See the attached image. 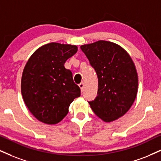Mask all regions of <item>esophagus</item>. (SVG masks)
<instances>
[{
    "instance_id": "obj_1",
    "label": "esophagus",
    "mask_w": 161,
    "mask_h": 161,
    "mask_svg": "<svg viewBox=\"0 0 161 161\" xmlns=\"http://www.w3.org/2000/svg\"><path fill=\"white\" fill-rule=\"evenodd\" d=\"M79 87H80L81 92H83V90H84V83H80V84H79Z\"/></svg>"
}]
</instances>
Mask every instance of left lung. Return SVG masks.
<instances>
[{
    "instance_id": "1",
    "label": "left lung",
    "mask_w": 161,
    "mask_h": 161,
    "mask_svg": "<svg viewBox=\"0 0 161 161\" xmlns=\"http://www.w3.org/2000/svg\"><path fill=\"white\" fill-rule=\"evenodd\" d=\"M98 78V96L89 102L97 116L105 122L128 112L136 97L138 75L131 57L120 45L99 40L81 45Z\"/></svg>"
}]
</instances>
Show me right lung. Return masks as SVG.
Returning a JSON list of instances; mask_svg holds the SVG:
<instances>
[{
	"label": "right lung",
	"instance_id": "add662e5",
	"mask_svg": "<svg viewBox=\"0 0 161 161\" xmlns=\"http://www.w3.org/2000/svg\"><path fill=\"white\" fill-rule=\"evenodd\" d=\"M77 51L76 45L48 43L39 47L26 63L21 95L30 112L40 122H59L68 114L71 103L80 96L72 73L64 67Z\"/></svg>",
	"mask_w": 161,
	"mask_h": 161
}]
</instances>
